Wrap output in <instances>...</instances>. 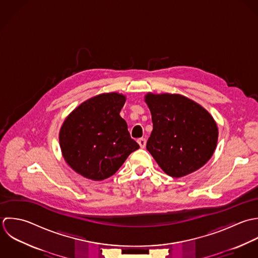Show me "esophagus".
Segmentation results:
<instances>
[{
    "instance_id": "1",
    "label": "esophagus",
    "mask_w": 258,
    "mask_h": 258,
    "mask_svg": "<svg viewBox=\"0 0 258 258\" xmlns=\"http://www.w3.org/2000/svg\"><path fill=\"white\" fill-rule=\"evenodd\" d=\"M138 144L140 145V147H141L142 149H145V148H146V145H147V140L144 139V138L139 139V140H138Z\"/></svg>"
}]
</instances>
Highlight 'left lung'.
<instances>
[{
    "mask_svg": "<svg viewBox=\"0 0 258 258\" xmlns=\"http://www.w3.org/2000/svg\"><path fill=\"white\" fill-rule=\"evenodd\" d=\"M146 102L154 124L147 150L160 168L172 177H181L204 166L218 138L208 111L180 95L149 94Z\"/></svg>",
    "mask_w": 258,
    "mask_h": 258,
    "instance_id": "8db88e82",
    "label": "left lung"
}]
</instances>
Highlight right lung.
I'll use <instances>...</instances> for the list:
<instances>
[{"label": "right lung", "mask_w": 258, "mask_h": 258, "mask_svg": "<svg viewBox=\"0 0 258 258\" xmlns=\"http://www.w3.org/2000/svg\"><path fill=\"white\" fill-rule=\"evenodd\" d=\"M124 102L122 95L103 94L82 103L66 118L59 132V146L75 171L93 180H103L114 174L140 148L119 115Z\"/></svg>", "instance_id": "right-lung-1"}]
</instances>
